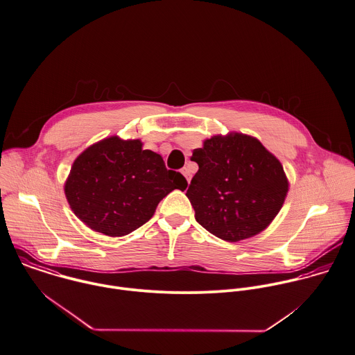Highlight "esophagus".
<instances>
[{
	"instance_id": "esophagus-1",
	"label": "esophagus",
	"mask_w": 355,
	"mask_h": 355,
	"mask_svg": "<svg viewBox=\"0 0 355 355\" xmlns=\"http://www.w3.org/2000/svg\"><path fill=\"white\" fill-rule=\"evenodd\" d=\"M181 173H182V174H184V177H185V178H187V181H188V182H189V181H191V171H189V170H188V167H184V168H182V171H181Z\"/></svg>"
}]
</instances>
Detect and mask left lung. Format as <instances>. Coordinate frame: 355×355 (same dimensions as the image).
I'll return each instance as SVG.
<instances>
[{"instance_id":"obj_1","label":"left lung","mask_w":355,"mask_h":355,"mask_svg":"<svg viewBox=\"0 0 355 355\" xmlns=\"http://www.w3.org/2000/svg\"><path fill=\"white\" fill-rule=\"evenodd\" d=\"M199 164L187 196L196 220L236 243L265 230L282 210L289 182L280 160L243 133L213 136L193 150Z\"/></svg>"}]
</instances>
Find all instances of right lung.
<instances>
[{"mask_svg": "<svg viewBox=\"0 0 355 355\" xmlns=\"http://www.w3.org/2000/svg\"><path fill=\"white\" fill-rule=\"evenodd\" d=\"M181 173L142 149L141 140L107 137L86 148L72 163L64 193L73 214L92 230L121 237L148 222L171 191H184Z\"/></svg>", "mask_w": 355, "mask_h": 355, "instance_id": "right-lung-1", "label": "right lung"}]
</instances>
